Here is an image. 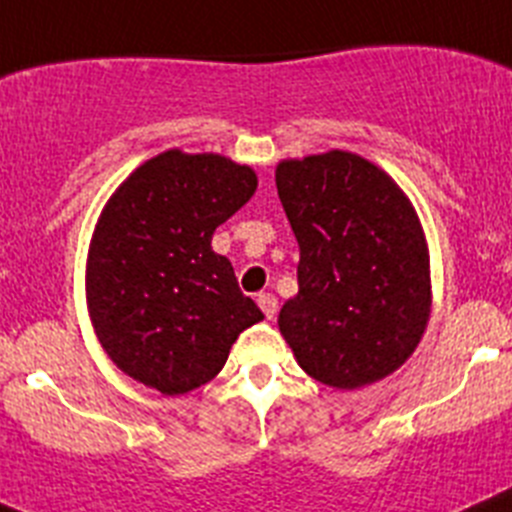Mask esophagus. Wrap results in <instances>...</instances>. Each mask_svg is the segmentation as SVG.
I'll return each mask as SVG.
<instances>
[{
    "mask_svg": "<svg viewBox=\"0 0 512 512\" xmlns=\"http://www.w3.org/2000/svg\"><path fill=\"white\" fill-rule=\"evenodd\" d=\"M257 306L262 308L265 319H275V313H278V298H275L273 293H260V296H257Z\"/></svg>",
    "mask_w": 512,
    "mask_h": 512,
    "instance_id": "esophagus-1",
    "label": "esophagus"
}]
</instances>
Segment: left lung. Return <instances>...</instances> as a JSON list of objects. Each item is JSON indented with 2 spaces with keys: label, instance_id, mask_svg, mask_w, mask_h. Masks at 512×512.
Instances as JSON below:
<instances>
[{
  "label": "left lung",
  "instance_id": "obj_1",
  "mask_svg": "<svg viewBox=\"0 0 512 512\" xmlns=\"http://www.w3.org/2000/svg\"><path fill=\"white\" fill-rule=\"evenodd\" d=\"M280 204L298 239V293L278 326L306 375L357 390L416 352L431 316L421 219L398 183L349 150L280 160Z\"/></svg>",
  "mask_w": 512,
  "mask_h": 512
}]
</instances>
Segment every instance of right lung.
<instances>
[{
    "label": "right lung",
    "instance_id": "obj_1",
    "mask_svg": "<svg viewBox=\"0 0 512 512\" xmlns=\"http://www.w3.org/2000/svg\"><path fill=\"white\" fill-rule=\"evenodd\" d=\"M257 191L250 165L165 150L119 183L86 260V306L114 365L163 395L222 372L237 336L262 321L232 262L211 250L216 227Z\"/></svg>",
    "mask_w": 512,
    "mask_h": 512
}]
</instances>
